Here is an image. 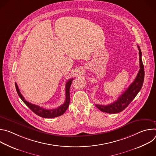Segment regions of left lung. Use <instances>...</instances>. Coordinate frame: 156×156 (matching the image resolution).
Listing matches in <instances>:
<instances>
[{"label": "left lung", "instance_id": "obj_1", "mask_svg": "<svg viewBox=\"0 0 156 156\" xmlns=\"http://www.w3.org/2000/svg\"><path fill=\"white\" fill-rule=\"evenodd\" d=\"M138 48L139 50L140 69L136 78L126 89V90H125V92L114 102L107 105L96 104L97 108L101 110L102 112L108 114H117L122 112L135 99L141 90L144 78V69L141 58L142 53L140 48L138 46Z\"/></svg>", "mask_w": 156, "mask_h": 156}]
</instances>
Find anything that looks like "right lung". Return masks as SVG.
<instances>
[{
	"instance_id": "1",
	"label": "right lung",
	"mask_w": 156,
	"mask_h": 156,
	"mask_svg": "<svg viewBox=\"0 0 156 156\" xmlns=\"http://www.w3.org/2000/svg\"><path fill=\"white\" fill-rule=\"evenodd\" d=\"M73 78L70 79L67 82H66L65 84V94H66V98L65 102L60 105V107L55 108V109H45L40 106H38L35 104H33L31 103H30L29 102H27L24 97L22 96L21 94L18 85L16 84L15 82V87L16 90L17 91V93L19 96V97L21 98V99L23 101V102L33 111V112L37 115L39 117H41L42 118H55L58 116L62 115L66 109L68 108L70 104V86L72 83Z\"/></svg>"
}]
</instances>
